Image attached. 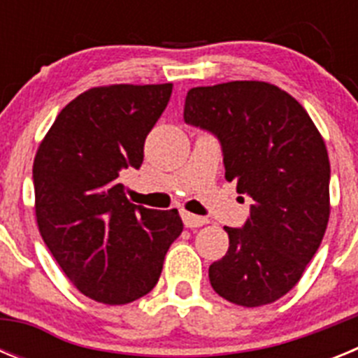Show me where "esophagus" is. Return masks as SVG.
Here are the masks:
<instances>
[{"mask_svg":"<svg viewBox=\"0 0 358 358\" xmlns=\"http://www.w3.org/2000/svg\"><path fill=\"white\" fill-rule=\"evenodd\" d=\"M182 222H185L186 227H201L204 224H208V218L199 217V215L188 213V211H182Z\"/></svg>","mask_w":358,"mask_h":358,"instance_id":"obj_1","label":"esophagus"}]
</instances>
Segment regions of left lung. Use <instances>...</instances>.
I'll list each match as a JSON object with an SVG mask.
<instances>
[{"label":"left lung","mask_w":358,"mask_h":358,"mask_svg":"<svg viewBox=\"0 0 358 358\" xmlns=\"http://www.w3.org/2000/svg\"><path fill=\"white\" fill-rule=\"evenodd\" d=\"M185 122L217 136L226 179L255 201L243 227H224L229 249L210 265L211 287L240 306L274 303L296 287L327 231L322 136L296 98L258 80L189 90Z\"/></svg>","instance_id":"obj_1"}]
</instances>
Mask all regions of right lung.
Segmentation results:
<instances>
[{
    "label": "right lung",
    "instance_id": "1",
    "mask_svg": "<svg viewBox=\"0 0 358 358\" xmlns=\"http://www.w3.org/2000/svg\"><path fill=\"white\" fill-rule=\"evenodd\" d=\"M172 84H115L78 94L59 113L34 159L39 233L84 296L125 305L156 287L182 233L177 210L136 206L118 181L140 169L145 138Z\"/></svg>",
    "mask_w": 358,
    "mask_h": 358
}]
</instances>
